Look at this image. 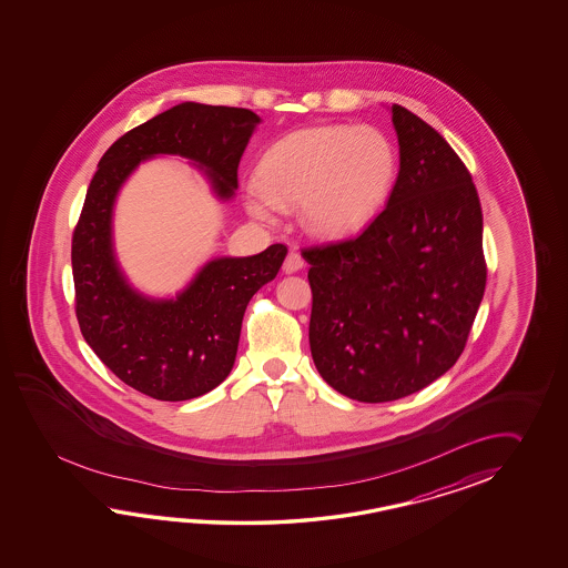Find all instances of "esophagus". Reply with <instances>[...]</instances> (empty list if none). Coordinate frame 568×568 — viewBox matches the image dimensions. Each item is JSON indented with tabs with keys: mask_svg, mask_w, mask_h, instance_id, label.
I'll list each match as a JSON object with an SVG mask.
<instances>
[{
	"mask_svg": "<svg viewBox=\"0 0 568 568\" xmlns=\"http://www.w3.org/2000/svg\"><path fill=\"white\" fill-rule=\"evenodd\" d=\"M302 267H304V260H302V255L298 254V252H290V254L286 255V260H284V266H282V270H284L286 274H294V272H298Z\"/></svg>",
	"mask_w": 568,
	"mask_h": 568,
	"instance_id": "obj_1",
	"label": "esophagus"
}]
</instances>
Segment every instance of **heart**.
<instances>
[{"label": "heart", "mask_w": 568, "mask_h": 568, "mask_svg": "<svg viewBox=\"0 0 568 568\" xmlns=\"http://www.w3.org/2000/svg\"><path fill=\"white\" fill-rule=\"evenodd\" d=\"M398 170V150L382 130L314 125L267 145L257 162V182L245 186L243 201L247 213L267 225L298 206L302 230L318 240H338L382 211Z\"/></svg>", "instance_id": "1"}]
</instances>
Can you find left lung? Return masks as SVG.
I'll return each mask as SVG.
<instances>
[{"instance_id":"1","label":"left lung","mask_w":568,"mask_h":568,"mask_svg":"<svg viewBox=\"0 0 568 568\" xmlns=\"http://www.w3.org/2000/svg\"><path fill=\"white\" fill-rule=\"evenodd\" d=\"M399 172L359 237L304 250L313 290L311 353L338 394L410 396L457 363L485 292L483 215L447 140L392 105Z\"/></svg>"}]
</instances>
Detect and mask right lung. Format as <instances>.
<instances>
[{"label": "right lung", "instance_id": "obj_1", "mask_svg": "<svg viewBox=\"0 0 568 568\" xmlns=\"http://www.w3.org/2000/svg\"><path fill=\"white\" fill-rule=\"evenodd\" d=\"M260 115L184 101L123 133L99 160L73 233L77 321L89 347L123 384L182 402L217 387L233 369L243 313L276 278L286 245L213 257L170 298L148 296L123 274L113 245V206L142 162L181 156L203 172L219 201L237 191V166Z\"/></svg>", "mask_w": 568, "mask_h": 568}]
</instances>
